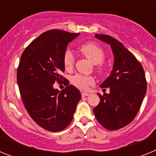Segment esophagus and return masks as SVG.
<instances>
[{"instance_id":"esophagus-1","label":"esophagus","mask_w":156,"mask_h":156,"mask_svg":"<svg viewBox=\"0 0 156 156\" xmlns=\"http://www.w3.org/2000/svg\"><path fill=\"white\" fill-rule=\"evenodd\" d=\"M90 94L87 93V92H83L82 93V97H87V96H89Z\"/></svg>"}]
</instances>
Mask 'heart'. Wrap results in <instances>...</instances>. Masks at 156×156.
Returning a JSON list of instances; mask_svg holds the SVG:
<instances>
[{"mask_svg": "<svg viewBox=\"0 0 156 156\" xmlns=\"http://www.w3.org/2000/svg\"><path fill=\"white\" fill-rule=\"evenodd\" d=\"M79 51L83 55L89 59L93 64L96 65L95 68L98 73H102L103 66L101 62L105 59V52L102 48L94 43H87L80 47ZM74 62L75 58L73 52L67 51L63 57V63L66 69H71L74 65ZM72 83L81 90H86L88 87L93 83L94 79L93 77L89 76L76 74L72 78Z\"/></svg>", "mask_w": 156, "mask_h": 156, "instance_id": "obj_1", "label": "heart"}]
</instances>
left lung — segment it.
<instances>
[{"label":"left lung","instance_id":"obj_1","mask_svg":"<svg viewBox=\"0 0 156 156\" xmlns=\"http://www.w3.org/2000/svg\"><path fill=\"white\" fill-rule=\"evenodd\" d=\"M95 37L110 45L114 62L111 74L100 85L101 88L109 87L110 92L98 93L100 102L93 111L101 125L116 130L137 115L147 90L145 75L141 64L122 43L104 34H95Z\"/></svg>","mask_w":156,"mask_h":156}]
</instances>
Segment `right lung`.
Segmentation results:
<instances>
[{"label":"right lung","instance_id":"obj_1","mask_svg":"<svg viewBox=\"0 0 156 156\" xmlns=\"http://www.w3.org/2000/svg\"><path fill=\"white\" fill-rule=\"evenodd\" d=\"M80 34L59 30L43 33L22 54L17 70V83L25 108L44 129H64L71 122L81 99L80 90L69 85L59 91L54 88L61 82L65 71L63 57L68 44Z\"/></svg>","mask_w":156,"mask_h":156}]
</instances>
